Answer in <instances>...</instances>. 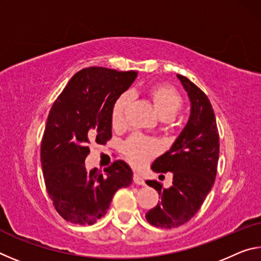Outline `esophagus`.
Wrapping results in <instances>:
<instances>
[{
	"label": "esophagus",
	"mask_w": 261,
	"mask_h": 261,
	"mask_svg": "<svg viewBox=\"0 0 261 261\" xmlns=\"http://www.w3.org/2000/svg\"><path fill=\"white\" fill-rule=\"evenodd\" d=\"M134 182H135V184H137V185H145L144 178L141 177V176L138 175V174H135V175H134Z\"/></svg>",
	"instance_id": "esophagus-1"
}]
</instances>
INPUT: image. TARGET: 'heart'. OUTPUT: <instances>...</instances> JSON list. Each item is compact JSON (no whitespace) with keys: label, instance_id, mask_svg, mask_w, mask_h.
I'll return each mask as SVG.
<instances>
[{"label":"heart","instance_id":"obj_1","mask_svg":"<svg viewBox=\"0 0 261 261\" xmlns=\"http://www.w3.org/2000/svg\"><path fill=\"white\" fill-rule=\"evenodd\" d=\"M145 95L153 105L158 116L166 123L171 121L183 106V99L174 87L167 84H154L145 90ZM129 105V95L123 93L114 101L110 120L114 129H120L125 123V113ZM159 148L153 140L134 135L122 145V152L131 165L140 167L155 155Z\"/></svg>","mask_w":261,"mask_h":261}]
</instances>
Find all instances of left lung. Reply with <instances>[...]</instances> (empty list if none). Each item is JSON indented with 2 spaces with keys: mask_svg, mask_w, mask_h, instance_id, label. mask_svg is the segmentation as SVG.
Returning <instances> with one entry per match:
<instances>
[{
  "mask_svg": "<svg viewBox=\"0 0 261 261\" xmlns=\"http://www.w3.org/2000/svg\"><path fill=\"white\" fill-rule=\"evenodd\" d=\"M177 78L191 101V115L171 148L151 167L158 174L171 171L173 185L165 189L158 180H146L161 200L145 218L152 226L165 229L182 226L199 211L214 184L220 153L219 130L208 98L187 77Z\"/></svg>",
  "mask_w": 261,
  "mask_h": 261,
  "instance_id": "1",
  "label": "left lung"
}]
</instances>
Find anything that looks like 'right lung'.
Segmentation results:
<instances>
[{
  "label": "right lung",
  "instance_id": "1",
  "mask_svg": "<svg viewBox=\"0 0 261 261\" xmlns=\"http://www.w3.org/2000/svg\"><path fill=\"white\" fill-rule=\"evenodd\" d=\"M137 71L102 67L82 69L57 96L48 115L41 140V167L55 210L74 224H93L103 218L115 192L132 183L124 161H114L105 173L87 171L91 141L112 138L114 101L137 77Z\"/></svg>",
  "mask_w": 261,
  "mask_h": 261
}]
</instances>
